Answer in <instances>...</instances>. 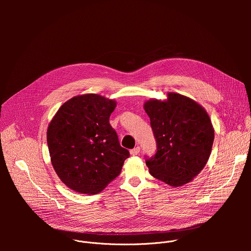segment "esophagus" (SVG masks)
Returning <instances> with one entry per match:
<instances>
[{
    "instance_id": "esophagus-1",
    "label": "esophagus",
    "mask_w": 251,
    "mask_h": 251,
    "mask_svg": "<svg viewBox=\"0 0 251 251\" xmlns=\"http://www.w3.org/2000/svg\"><path fill=\"white\" fill-rule=\"evenodd\" d=\"M139 152H140V147H135L134 149L130 150V154L132 156H137L139 154Z\"/></svg>"
}]
</instances>
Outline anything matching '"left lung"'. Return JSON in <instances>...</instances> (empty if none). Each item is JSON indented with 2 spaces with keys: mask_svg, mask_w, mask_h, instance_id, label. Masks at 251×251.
Segmentation results:
<instances>
[{
  "mask_svg": "<svg viewBox=\"0 0 251 251\" xmlns=\"http://www.w3.org/2000/svg\"><path fill=\"white\" fill-rule=\"evenodd\" d=\"M157 142V153L146 160L150 174L172 187L194 180L204 168L214 140L207 112L185 95L170 92L166 100L144 103Z\"/></svg>",
  "mask_w": 251,
  "mask_h": 251,
  "instance_id": "8db88e82",
  "label": "left lung"
}]
</instances>
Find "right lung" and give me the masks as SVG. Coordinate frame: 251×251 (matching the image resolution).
Listing matches in <instances>:
<instances>
[{"mask_svg": "<svg viewBox=\"0 0 251 251\" xmlns=\"http://www.w3.org/2000/svg\"><path fill=\"white\" fill-rule=\"evenodd\" d=\"M116 101L99 94L64 102L48 127L51 165L61 182L79 194L94 195L119 176L129 151L109 124Z\"/></svg>", "mask_w": 251, "mask_h": 251, "instance_id": "add662e5", "label": "right lung"}]
</instances>
